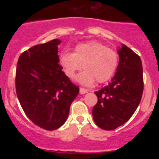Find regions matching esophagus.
Instances as JSON below:
<instances>
[{"instance_id": "esophagus-1", "label": "esophagus", "mask_w": 159, "mask_h": 159, "mask_svg": "<svg viewBox=\"0 0 159 159\" xmlns=\"http://www.w3.org/2000/svg\"><path fill=\"white\" fill-rule=\"evenodd\" d=\"M88 92V89H85V88H80V94H85V93H87Z\"/></svg>"}]
</instances>
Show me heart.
<instances>
[{
  "instance_id": "heart-1",
  "label": "heart",
  "mask_w": 159,
  "mask_h": 159,
  "mask_svg": "<svg viewBox=\"0 0 159 159\" xmlns=\"http://www.w3.org/2000/svg\"><path fill=\"white\" fill-rule=\"evenodd\" d=\"M60 63L65 75L71 79L84 67L85 71L77 80L83 84L92 85L95 80L102 84L113 76L119 64V56L103 43L90 41L75 46L73 53L63 52Z\"/></svg>"
}]
</instances>
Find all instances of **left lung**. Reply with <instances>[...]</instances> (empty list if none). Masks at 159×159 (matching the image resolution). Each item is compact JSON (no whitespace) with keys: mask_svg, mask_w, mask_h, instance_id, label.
Listing matches in <instances>:
<instances>
[{"mask_svg":"<svg viewBox=\"0 0 159 159\" xmlns=\"http://www.w3.org/2000/svg\"><path fill=\"white\" fill-rule=\"evenodd\" d=\"M118 52L119 63L111 82L95 92L98 102L92 109L94 121L106 130H115L128 121L139 104L143 92L139 56L125 44Z\"/></svg>","mask_w":159,"mask_h":159,"instance_id":"1","label":"left lung"}]
</instances>
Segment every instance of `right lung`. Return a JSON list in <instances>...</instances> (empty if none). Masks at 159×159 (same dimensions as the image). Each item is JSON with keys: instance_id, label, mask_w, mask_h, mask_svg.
I'll return each instance as SVG.
<instances>
[{"instance_id": "right-lung-1", "label": "right lung", "mask_w": 159, "mask_h": 159, "mask_svg": "<svg viewBox=\"0 0 159 159\" xmlns=\"http://www.w3.org/2000/svg\"><path fill=\"white\" fill-rule=\"evenodd\" d=\"M60 40L40 43L25 51L18 59L16 92L27 117L38 127L53 130L61 127L80 88L59 64Z\"/></svg>"}]
</instances>
